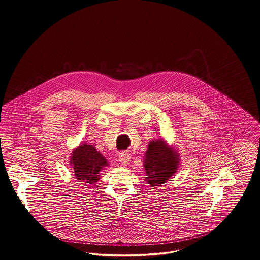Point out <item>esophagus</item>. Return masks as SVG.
<instances>
[{
  "label": "esophagus",
  "instance_id": "esophagus-1",
  "mask_svg": "<svg viewBox=\"0 0 260 260\" xmlns=\"http://www.w3.org/2000/svg\"><path fill=\"white\" fill-rule=\"evenodd\" d=\"M118 158H119V161H120L122 165H127V164L129 162V160H131V154H129L128 152L124 151V152L119 153Z\"/></svg>",
  "mask_w": 260,
  "mask_h": 260
}]
</instances>
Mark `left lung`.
<instances>
[{
	"label": "left lung",
	"mask_w": 260,
	"mask_h": 260,
	"mask_svg": "<svg viewBox=\"0 0 260 260\" xmlns=\"http://www.w3.org/2000/svg\"><path fill=\"white\" fill-rule=\"evenodd\" d=\"M178 164L179 156L166 145L162 139L152 141L148 145L144 160L148 184H150V186H161V184L175 174Z\"/></svg>",
	"instance_id": "left-lung-1"
}]
</instances>
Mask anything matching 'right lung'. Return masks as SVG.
I'll use <instances>...</instances> for the list:
<instances>
[{"instance_id":"right-lung-1","label":"right lung","mask_w":260,"mask_h":260,"mask_svg":"<svg viewBox=\"0 0 260 260\" xmlns=\"http://www.w3.org/2000/svg\"><path fill=\"white\" fill-rule=\"evenodd\" d=\"M73 172L80 182L92 184L100 178V171L108 165L106 158L91 145L83 144L72 152Z\"/></svg>"}]
</instances>
